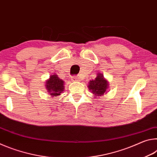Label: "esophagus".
I'll use <instances>...</instances> for the list:
<instances>
[{
  "instance_id": "esophagus-1",
  "label": "esophagus",
  "mask_w": 157,
  "mask_h": 157,
  "mask_svg": "<svg viewBox=\"0 0 157 157\" xmlns=\"http://www.w3.org/2000/svg\"><path fill=\"white\" fill-rule=\"evenodd\" d=\"M72 81L74 82H77L79 81V78H78V77H73V78H72Z\"/></svg>"
}]
</instances>
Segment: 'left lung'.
<instances>
[{"mask_svg":"<svg viewBox=\"0 0 157 157\" xmlns=\"http://www.w3.org/2000/svg\"><path fill=\"white\" fill-rule=\"evenodd\" d=\"M109 82L103 74L98 73L96 78L89 82L88 88L90 91L94 95L93 98L97 99V98L102 96L105 93H107L109 88Z\"/></svg>","mask_w":157,"mask_h":157,"instance_id":"left-lung-1","label":"left lung"}]
</instances>
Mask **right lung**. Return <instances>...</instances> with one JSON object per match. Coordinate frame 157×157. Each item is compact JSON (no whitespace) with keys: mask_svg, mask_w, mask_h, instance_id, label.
Segmentation results:
<instances>
[{"mask_svg":"<svg viewBox=\"0 0 157 157\" xmlns=\"http://www.w3.org/2000/svg\"><path fill=\"white\" fill-rule=\"evenodd\" d=\"M45 87L50 97L58 96L64 91V82L57 75H51L46 81Z\"/></svg>","mask_w":157,"mask_h":157,"instance_id":"1","label":"right lung"}]
</instances>
